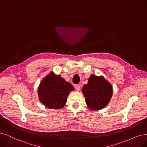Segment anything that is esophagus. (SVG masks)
<instances>
[{
	"mask_svg": "<svg viewBox=\"0 0 147 147\" xmlns=\"http://www.w3.org/2000/svg\"><path fill=\"white\" fill-rule=\"evenodd\" d=\"M75 89L77 90V91H78V90H80V88H81V87H80V85H78V84H77L75 86Z\"/></svg>",
	"mask_w": 147,
	"mask_h": 147,
	"instance_id": "1",
	"label": "esophagus"
}]
</instances>
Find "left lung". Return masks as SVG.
I'll use <instances>...</instances> for the list:
<instances>
[{
    "instance_id": "8db88e82",
    "label": "left lung",
    "mask_w": 147,
    "mask_h": 147,
    "mask_svg": "<svg viewBox=\"0 0 147 147\" xmlns=\"http://www.w3.org/2000/svg\"><path fill=\"white\" fill-rule=\"evenodd\" d=\"M87 106L91 110H97L109 104L113 94L112 86L102 76L91 75L88 83L82 89Z\"/></svg>"
}]
</instances>
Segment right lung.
<instances>
[{"label":"right lung","instance_id":"obj_1","mask_svg":"<svg viewBox=\"0 0 147 147\" xmlns=\"http://www.w3.org/2000/svg\"><path fill=\"white\" fill-rule=\"evenodd\" d=\"M74 90L71 84L60 75H56L51 72L41 82L38 95L40 102L46 107L60 109L64 106L70 92Z\"/></svg>","mask_w":147,"mask_h":147}]
</instances>
